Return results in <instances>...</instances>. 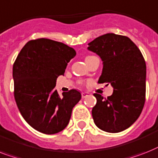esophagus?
I'll use <instances>...</instances> for the list:
<instances>
[{"label": "esophagus", "mask_w": 158, "mask_h": 158, "mask_svg": "<svg viewBox=\"0 0 158 158\" xmlns=\"http://www.w3.org/2000/svg\"><path fill=\"white\" fill-rule=\"evenodd\" d=\"M82 95V98H85V97H87L88 96V93H87V92H82L81 93Z\"/></svg>", "instance_id": "1"}]
</instances>
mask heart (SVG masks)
I'll return each instance as SVG.
<instances>
[{
	"label": "heart",
	"instance_id": "heart-1",
	"mask_svg": "<svg viewBox=\"0 0 158 158\" xmlns=\"http://www.w3.org/2000/svg\"><path fill=\"white\" fill-rule=\"evenodd\" d=\"M88 57H90V56H88Z\"/></svg>",
	"mask_w": 158,
	"mask_h": 158
}]
</instances>
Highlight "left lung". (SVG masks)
I'll return each instance as SVG.
<instances>
[{
  "label": "left lung",
  "mask_w": 158,
  "mask_h": 158,
  "mask_svg": "<svg viewBox=\"0 0 158 158\" xmlns=\"http://www.w3.org/2000/svg\"><path fill=\"white\" fill-rule=\"evenodd\" d=\"M88 49L103 61L100 83L111 84L107 98L94 93L92 114L95 124L106 132L118 133L136 121L145 102L146 64L140 50L127 36L107 33L88 44Z\"/></svg>",
  "instance_id": "8db88e82"
}]
</instances>
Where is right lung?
I'll list each match as a JSON object with an SVG mask.
<instances>
[{
    "instance_id": "add662e5",
    "label": "right lung",
    "mask_w": 158,
    "mask_h": 158,
    "mask_svg": "<svg viewBox=\"0 0 158 158\" xmlns=\"http://www.w3.org/2000/svg\"><path fill=\"white\" fill-rule=\"evenodd\" d=\"M75 55L74 48L45 38L28 41L18 55L13 66L15 99L22 116L35 130L52 135L69 123L81 94L71 89L60 96L55 86Z\"/></svg>"
}]
</instances>
